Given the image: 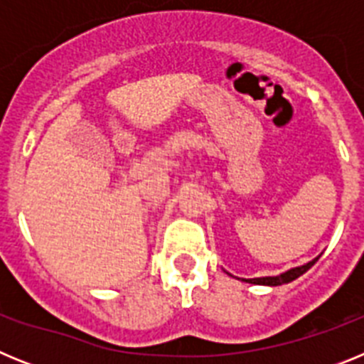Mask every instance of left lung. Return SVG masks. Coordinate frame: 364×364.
Returning <instances> with one entry per match:
<instances>
[{
  "label": "left lung",
  "instance_id": "8db88e82",
  "mask_svg": "<svg viewBox=\"0 0 364 364\" xmlns=\"http://www.w3.org/2000/svg\"><path fill=\"white\" fill-rule=\"evenodd\" d=\"M319 260V257H315L314 260L306 262V264L297 266V268H291L288 272L281 273V275H275V277H257V279H242L244 282H250V284H260V286H281L288 284V282L295 281L297 277H301L302 273H306L311 266Z\"/></svg>",
  "mask_w": 364,
  "mask_h": 364
}]
</instances>
